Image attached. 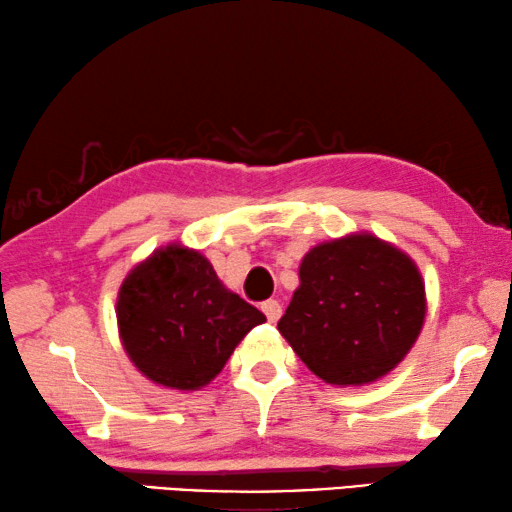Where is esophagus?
I'll use <instances>...</instances> for the list:
<instances>
[{"label": "esophagus", "mask_w": 512, "mask_h": 512, "mask_svg": "<svg viewBox=\"0 0 512 512\" xmlns=\"http://www.w3.org/2000/svg\"><path fill=\"white\" fill-rule=\"evenodd\" d=\"M262 312H264L266 319H269L271 324H276L278 319H280V315H282V308H280V303H278V301L269 299V301H264V303H262Z\"/></svg>", "instance_id": "obj_1"}]
</instances>
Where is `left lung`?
Returning a JSON list of instances; mask_svg holds the SVG:
<instances>
[{"label":"left lung","mask_w":512,"mask_h":512,"mask_svg":"<svg viewBox=\"0 0 512 512\" xmlns=\"http://www.w3.org/2000/svg\"><path fill=\"white\" fill-rule=\"evenodd\" d=\"M425 312L414 259L375 234L354 232L303 255L278 331L326 384L365 386L398 368Z\"/></svg>","instance_id":"obj_1"}]
</instances>
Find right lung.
<instances>
[{
	"mask_svg": "<svg viewBox=\"0 0 512 512\" xmlns=\"http://www.w3.org/2000/svg\"><path fill=\"white\" fill-rule=\"evenodd\" d=\"M266 317L227 289L200 250L170 243L135 264L117 294L119 340L156 386L200 391Z\"/></svg>",
	"mask_w": 512,
	"mask_h": 512,
	"instance_id": "add662e5",
	"label": "right lung"
}]
</instances>
